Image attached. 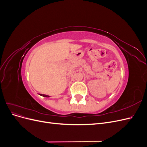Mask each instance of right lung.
I'll return each instance as SVG.
<instances>
[{
	"label": "right lung",
	"instance_id": "obj_1",
	"mask_svg": "<svg viewBox=\"0 0 147 147\" xmlns=\"http://www.w3.org/2000/svg\"><path fill=\"white\" fill-rule=\"evenodd\" d=\"M40 95L43 96V97H50V96H49L48 95H45V94H40Z\"/></svg>",
	"mask_w": 147,
	"mask_h": 147
}]
</instances>
